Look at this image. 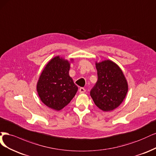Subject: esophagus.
I'll list each match as a JSON object with an SVG mask.
<instances>
[{"instance_id": "esophagus-1", "label": "esophagus", "mask_w": 156, "mask_h": 156, "mask_svg": "<svg viewBox=\"0 0 156 156\" xmlns=\"http://www.w3.org/2000/svg\"><path fill=\"white\" fill-rule=\"evenodd\" d=\"M79 92H80V93H83L85 92V89L83 87H80V88L79 89Z\"/></svg>"}]
</instances>
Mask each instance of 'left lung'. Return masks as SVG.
<instances>
[{
    "label": "left lung",
    "instance_id": "1",
    "mask_svg": "<svg viewBox=\"0 0 156 156\" xmlns=\"http://www.w3.org/2000/svg\"><path fill=\"white\" fill-rule=\"evenodd\" d=\"M98 80L90 95L103 112H111L123 102L128 91L126 78L119 65L112 60L95 62Z\"/></svg>",
    "mask_w": 156,
    "mask_h": 156
}]
</instances>
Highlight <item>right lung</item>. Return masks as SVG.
I'll list each match as a JSON object with an SVG mask.
<instances>
[{
    "instance_id": "1",
    "label": "right lung",
    "mask_w": 156,
    "mask_h": 156,
    "mask_svg": "<svg viewBox=\"0 0 156 156\" xmlns=\"http://www.w3.org/2000/svg\"><path fill=\"white\" fill-rule=\"evenodd\" d=\"M73 60L55 56L45 65L39 76L36 85L37 94L44 105L55 111L68 105L78 91V87L69 76Z\"/></svg>"
}]
</instances>
